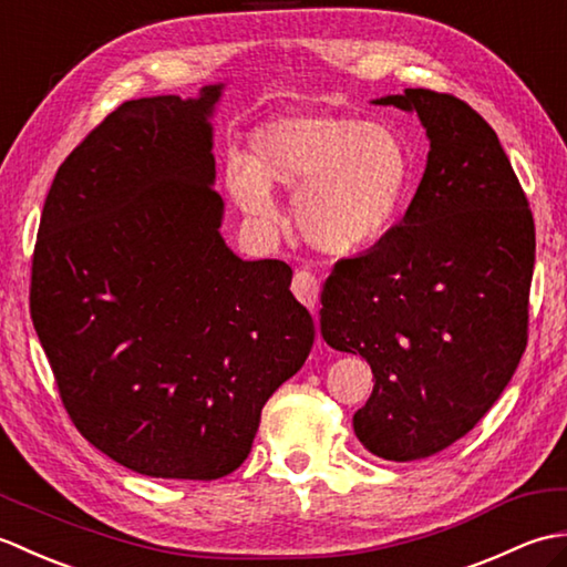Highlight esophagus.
<instances>
[{"mask_svg":"<svg viewBox=\"0 0 567 567\" xmlns=\"http://www.w3.org/2000/svg\"><path fill=\"white\" fill-rule=\"evenodd\" d=\"M292 292H295V297H297L299 302H302L305 307L315 309V307L319 305L321 280H319V277H317L315 272L307 270V268L297 270V272H295V280H292Z\"/></svg>","mask_w":567,"mask_h":567,"instance_id":"1","label":"esophagus"}]
</instances>
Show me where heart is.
<instances>
[{"instance_id": "heart-1", "label": "heart", "mask_w": 567, "mask_h": 567, "mask_svg": "<svg viewBox=\"0 0 567 567\" xmlns=\"http://www.w3.org/2000/svg\"><path fill=\"white\" fill-rule=\"evenodd\" d=\"M412 153L388 124L343 114H282L250 134V158L226 165V187L252 219L272 224L270 187L295 192V221L329 252L368 248L400 219Z\"/></svg>"}]
</instances>
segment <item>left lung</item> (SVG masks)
Masks as SVG:
<instances>
[{"mask_svg":"<svg viewBox=\"0 0 567 567\" xmlns=\"http://www.w3.org/2000/svg\"><path fill=\"white\" fill-rule=\"evenodd\" d=\"M416 112L431 141L400 226L333 265L321 336L375 378L353 416L384 461H421L463 439L507 388L528 339L536 228L495 131L453 94L375 100Z\"/></svg>","mask_w":567,"mask_h":567,"instance_id":"left-lung-1","label":"left lung"}]
</instances>
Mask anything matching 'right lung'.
<instances>
[{"mask_svg": "<svg viewBox=\"0 0 567 567\" xmlns=\"http://www.w3.org/2000/svg\"><path fill=\"white\" fill-rule=\"evenodd\" d=\"M221 90L116 106L58 167L33 248L31 319L65 412L148 477L234 473L315 343L290 265L240 260L219 234Z\"/></svg>", "mask_w": 567, "mask_h": 567, "instance_id": "right-lung-1", "label": "right lung"}]
</instances>
